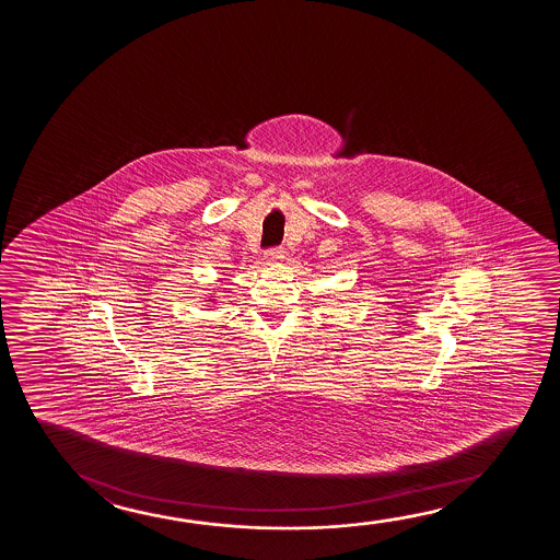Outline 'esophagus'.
Here are the masks:
<instances>
[{"label":"esophagus","instance_id":"34e87169","mask_svg":"<svg viewBox=\"0 0 560 560\" xmlns=\"http://www.w3.org/2000/svg\"><path fill=\"white\" fill-rule=\"evenodd\" d=\"M269 264H276V261L283 260L284 250L281 246H276V248H269L266 250V256H264Z\"/></svg>","mask_w":560,"mask_h":560}]
</instances>
